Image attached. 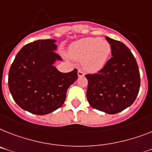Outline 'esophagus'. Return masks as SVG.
Segmentation results:
<instances>
[{"instance_id":"esophagus-1","label":"esophagus","mask_w":152,"mask_h":152,"mask_svg":"<svg viewBox=\"0 0 152 152\" xmlns=\"http://www.w3.org/2000/svg\"><path fill=\"white\" fill-rule=\"evenodd\" d=\"M77 75H78V77H83L84 75H85V74H84V72L81 70H78V71H77Z\"/></svg>"}]
</instances>
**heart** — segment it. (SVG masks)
<instances>
[{
    "label": "heart",
    "instance_id": "obj_1",
    "mask_svg": "<svg viewBox=\"0 0 152 152\" xmlns=\"http://www.w3.org/2000/svg\"><path fill=\"white\" fill-rule=\"evenodd\" d=\"M111 52V46L106 40L99 38H85L71 44L69 49L70 56L82 61L85 71L97 72L106 64Z\"/></svg>",
    "mask_w": 152,
    "mask_h": 152
}]
</instances>
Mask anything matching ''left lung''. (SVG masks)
<instances>
[{"mask_svg": "<svg viewBox=\"0 0 152 152\" xmlns=\"http://www.w3.org/2000/svg\"><path fill=\"white\" fill-rule=\"evenodd\" d=\"M111 46L112 57L88 79L86 96L96 110L116 114L131 106L138 95L141 78L139 68L130 49L122 42L106 36Z\"/></svg>", "mask_w": 152, "mask_h": 152, "instance_id": "left-lung-1", "label": "left lung"}]
</instances>
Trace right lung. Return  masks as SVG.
Segmentation results:
<instances>
[{
	"label": "right lung",
	"instance_id": "1",
	"mask_svg": "<svg viewBox=\"0 0 152 152\" xmlns=\"http://www.w3.org/2000/svg\"><path fill=\"white\" fill-rule=\"evenodd\" d=\"M53 39H40L24 46L8 73V87L16 103L31 113L46 115L62 106L67 90L77 78V70L61 73L53 63L62 59L53 52Z\"/></svg>",
	"mask_w": 152,
	"mask_h": 152
}]
</instances>
